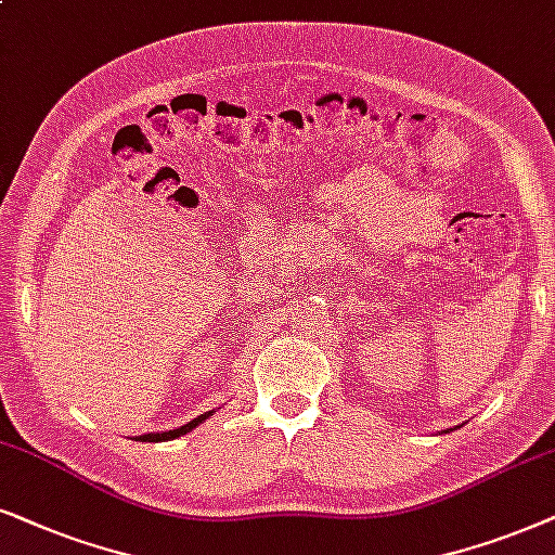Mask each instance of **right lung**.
I'll return each mask as SVG.
<instances>
[{"instance_id":"add662e5","label":"right lung","mask_w":555,"mask_h":555,"mask_svg":"<svg viewBox=\"0 0 555 555\" xmlns=\"http://www.w3.org/2000/svg\"><path fill=\"white\" fill-rule=\"evenodd\" d=\"M212 413L216 411H208V413H201V416L197 418H192V421H188V424L184 426H177V428H169V431H157V434H142V437H137V441H154V444H157V441H172V439H180V437H184V434H190L192 428H197L203 424V421H208Z\"/></svg>"}]
</instances>
